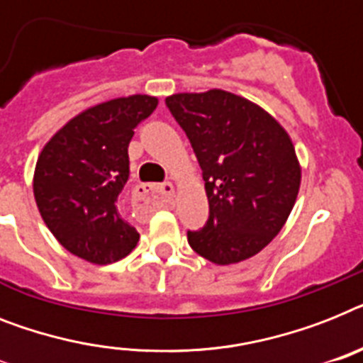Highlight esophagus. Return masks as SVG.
<instances>
[{"label":"esophagus","instance_id":"34e87169","mask_svg":"<svg viewBox=\"0 0 363 363\" xmlns=\"http://www.w3.org/2000/svg\"><path fill=\"white\" fill-rule=\"evenodd\" d=\"M173 184L172 182H160V184H138L134 188V199L141 208L152 207L158 199L172 203L173 199Z\"/></svg>","mask_w":363,"mask_h":363}]
</instances>
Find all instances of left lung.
I'll return each instance as SVG.
<instances>
[{"label":"left lung","mask_w":363,"mask_h":363,"mask_svg":"<svg viewBox=\"0 0 363 363\" xmlns=\"http://www.w3.org/2000/svg\"><path fill=\"white\" fill-rule=\"evenodd\" d=\"M167 110L186 132L208 197V220L188 244L216 264L252 257L284 228L300 188L287 132L259 106L228 91L181 93Z\"/></svg>","instance_id":"left-lung-1"}]
</instances>
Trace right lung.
<instances>
[{
	"label": "right lung",
	"mask_w": 363,
	"mask_h": 363,
	"mask_svg": "<svg viewBox=\"0 0 363 363\" xmlns=\"http://www.w3.org/2000/svg\"><path fill=\"white\" fill-rule=\"evenodd\" d=\"M156 106L155 96L134 95L89 108L38 156L33 179L38 212L59 244L89 263H115L140 240L117 205L130 175L128 143Z\"/></svg>",
	"instance_id": "1"
}]
</instances>
